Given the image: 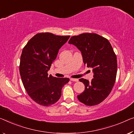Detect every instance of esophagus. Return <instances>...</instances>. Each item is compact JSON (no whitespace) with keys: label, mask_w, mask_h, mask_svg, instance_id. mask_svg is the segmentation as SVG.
<instances>
[{"label":"esophagus","mask_w":134,"mask_h":134,"mask_svg":"<svg viewBox=\"0 0 134 134\" xmlns=\"http://www.w3.org/2000/svg\"><path fill=\"white\" fill-rule=\"evenodd\" d=\"M71 81H74V82H77L78 81V79H74V78H70V79Z\"/></svg>","instance_id":"obj_1"}]
</instances>
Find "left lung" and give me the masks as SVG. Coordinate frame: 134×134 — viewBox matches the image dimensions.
I'll list each match as a JSON object with an SVG mask.
<instances>
[{"label": "left lung", "instance_id": "obj_1", "mask_svg": "<svg viewBox=\"0 0 134 134\" xmlns=\"http://www.w3.org/2000/svg\"><path fill=\"white\" fill-rule=\"evenodd\" d=\"M69 43L81 52L83 63L87 67L93 68L94 73L90 82L79 79L85 88L77 95V99L85 105H98L108 96L116 79L117 57L113 47L107 38L94 33L73 36Z\"/></svg>", "mask_w": 134, "mask_h": 134}]
</instances>
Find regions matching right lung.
Wrapping results in <instances>:
<instances>
[{"instance_id":"obj_1","label":"right lung","mask_w":134,"mask_h":134,"mask_svg":"<svg viewBox=\"0 0 134 134\" xmlns=\"http://www.w3.org/2000/svg\"><path fill=\"white\" fill-rule=\"evenodd\" d=\"M69 38L49 32L39 33L30 39L23 48L20 74L26 91L38 104L44 107L54 104L60 99L62 88L69 82V78L48 76L47 71L59 49Z\"/></svg>"}]
</instances>
